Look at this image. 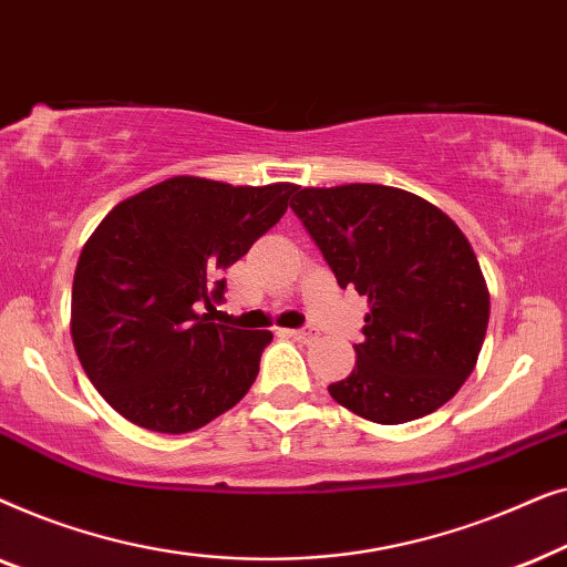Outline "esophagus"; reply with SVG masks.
Here are the masks:
<instances>
[{
    "label": "esophagus",
    "mask_w": 567,
    "mask_h": 567,
    "mask_svg": "<svg viewBox=\"0 0 567 567\" xmlns=\"http://www.w3.org/2000/svg\"><path fill=\"white\" fill-rule=\"evenodd\" d=\"M286 336H291L299 343H312L317 340V330L315 328H301V330H286Z\"/></svg>",
    "instance_id": "34e87169"
}]
</instances>
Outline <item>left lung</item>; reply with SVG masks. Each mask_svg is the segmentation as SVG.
<instances>
[{
    "mask_svg": "<svg viewBox=\"0 0 567 567\" xmlns=\"http://www.w3.org/2000/svg\"><path fill=\"white\" fill-rule=\"evenodd\" d=\"M291 208L340 289L369 299L355 367L328 386L332 400L382 425L452 400L475 369L491 317L462 229L415 193L374 183L299 188Z\"/></svg>",
    "mask_w": 567,
    "mask_h": 567,
    "instance_id": "8db88e82",
    "label": "left lung"
}]
</instances>
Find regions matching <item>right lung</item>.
Here are the masks:
<instances>
[{"instance_id":"add662e5","label":"right lung","mask_w":567,"mask_h":567,"mask_svg":"<svg viewBox=\"0 0 567 567\" xmlns=\"http://www.w3.org/2000/svg\"><path fill=\"white\" fill-rule=\"evenodd\" d=\"M293 183L229 185L177 175L121 200L82 247L72 340L115 413L157 433H188L250 390L274 332L200 315L224 299L221 270L289 208Z\"/></svg>"}]
</instances>
